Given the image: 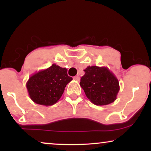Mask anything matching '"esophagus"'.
I'll list each match as a JSON object with an SVG mask.
<instances>
[{"label":"esophagus","mask_w":151,"mask_h":151,"mask_svg":"<svg viewBox=\"0 0 151 151\" xmlns=\"http://www.w3.org/2000/svg\"><path fill=\"white\" fill-rule=\"evenodd\" d=\"M73 80H77V81H79V80H80V77H79V76H74V77H73Z\"/></svg>","instance_id":"obj_1"}]
</instances>
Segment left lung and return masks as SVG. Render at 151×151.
Segmentation results:
<instances>
[{
    "mask_svg": "<svg viewBox=\"0 0 151 151\" xmlns=\"http://www.w3.org/2000/svg\"><path fill=\"white\" fill-rule=\"evenodd\" d=\"M80 84L86 96L96 105H106L114 102L119 90L118 80L106 67H88Z\"/></svg>",
    "mask_w": 151,
    "mask_h": 151,
    "instance_id": "left-lung-1",
    "label": "left lung"
}]
</instances>
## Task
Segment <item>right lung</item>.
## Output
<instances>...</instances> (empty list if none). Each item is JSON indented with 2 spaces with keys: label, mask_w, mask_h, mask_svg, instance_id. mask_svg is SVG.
Here are the masks:
<instances>
[{
  "label": "right lung",
  "mask_w": 151,
  "mask_h": 151,
  "mask_svg": "<svg viewBox=\"0 0 151 151\" xmlns=\"http://www.w3.org/2000/svg\"><path fill=\"white\" fill-rule=\"evenodd\" d=\"M72 80L68 76L67 69L53 65L30 77L27 88L35 103L50 106L59 100L67 84Z\"/></svg>",
  "instance_id": "right-lung-1"
}]
</instances>
